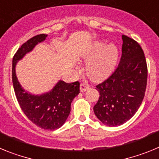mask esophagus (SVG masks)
I'll use <instances>...</instances> for the list:
<instances>
[{
    "instance_id": "esophagus-1",
    "label": "esophagus",
    "mask_w": 159,
    "mask_h": 159,
    "mask_svg": "<svg viewBox=\"0 0 159 159\" xmlns=\"http://www.w3.org/2000/svg\"><path fill=\"white\" fill-rule=\"evenodd\" d=\"M89 85H88V84H86V83H82V84H80V91L81 92H85L86 90H88V88H89Z\"/></svg>"
}]
</instances>
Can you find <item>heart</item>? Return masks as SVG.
Wrapping results in <instances>:
<instances>
[{
	"label": "heart",
	"instance_id": "heart-1",
	"mask_svg": "<svg viewBox=\"0 0 159 159\" xmlns=\"http://www.w3.org/2000/svg\"><path fill=\"white\" fill-rule=\"evenodd\" d=\"M119 51L112 43L106 46V42L96 41L91 46L84 59L88 63L87 74L91 80L99 81L104 79L113 70L117 61Z\"/></svg>",
	"mask_w": 159,
	"mask_h": 159
}]
</instances>
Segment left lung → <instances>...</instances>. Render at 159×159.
<instances>
[{
  "label": "left lung",
  "instance_id": "1",
  "mask_svg": "<svg viewBox=\"0 0 159 159\" xmlns=\"http://www.w3.org/2000/svg\"><path fill=\"white\" fill-rule=\"evenodd\" d=\"M120 61L104 81L96 85L99 98L94 106L97 118L109 127L131 119L139 108L147 84V64L139 43L123 35Z\"/></svg>",
  "mask_w": 159,
  "mask_h": 159
}]
</instances>
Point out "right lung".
Masks as SVG:
<instances>
[{
  "label": "right lung",
  "mask_w": 159,
  "mask_h": 159,
  "mask_svg": "<svg viewBox=\"0 0 159 159\" xmlns=\"http://www.w3.org/2000/svg\"><path fill=\"white\" fill-rule=\"evenodd\" d=\"M46 37L45 34L35 36L18 48L12 58V78L16 99L28 119L40 128L54 130L60 128L69 116L71 101L80 93V82L67 84L60 80L48 93L34 95L21 88L15 72L18 60Z\"/></svg>",
  "instance_id": "1"
}]
</instances>
